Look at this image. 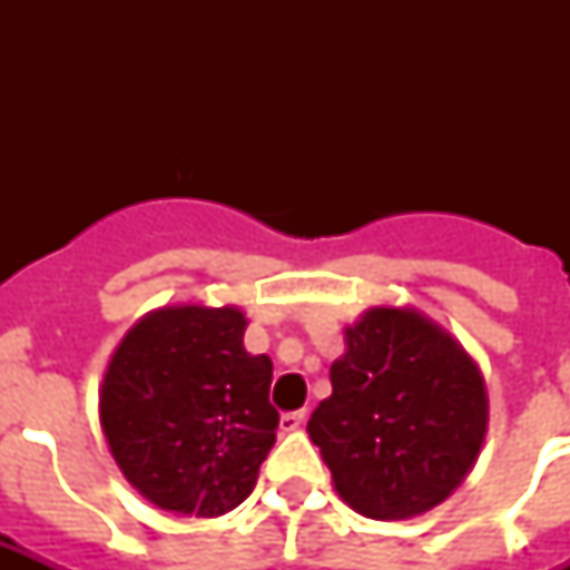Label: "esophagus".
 I'll return each mask as SVG.
<instances>
[{
    "label": "esophagus",
    "mask_w": 570,
    "mask_h": 570,
    "mask_svg": "<svg viewBox=\"0 0 570 570\" xmlns=\"http://www.w3.org/2000/svg\"><path fill=\"white\" fill-rule=\"evenodd\" d=\"M304 420H307V411H286V414H281V429L295 432V429H302Z\"/></svg>",
    "instance_id": "obj_1"
}]
</instances>
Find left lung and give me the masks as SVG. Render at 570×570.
Returning a JSON list of instances; mask_svg holds the SVG:
<instances>
[{
	"instance_id": "1",
	"label": "left lung",
	"mask_w": 570,
	"mask_h": 570,
	"mask_svg": "<svg viewBox=\"0 0 570 570\" xmlns=\"http://www.w3.org/2000/svg\"><path fill=\"white\" fill-rule=\"evenodd\" d=\"M331 393L307 432L340 497L375 521L443 503L476 461L485 381L464 348L414 311L373 307L346 331Z\"/></svg>"
}]
</instances>
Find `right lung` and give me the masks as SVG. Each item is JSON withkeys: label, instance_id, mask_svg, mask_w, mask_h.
Wrapping results in <instances>:
<instances>
[{"label": "right lung", "instance_id": "add662e5", "mask_svg": "<svg viewBox=\"0 0 570 570\" xmlns=\"http://www.w3.org/2000/svg\"><path fill=\"white\" fill-rule=\"evenodd\" d=\"M242 334L236 307H165L111 357L102 432L124 476L165 512H230L275 446L272 361L245 352Z\"/></svg>", "mask_w": 570, "mask_h": 570}]
</instances>
